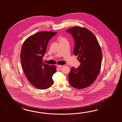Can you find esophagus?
I'll use <instances>...</instances> for the list:
<instances>
[{"label": "esophagus", "instance_id": "1", "mask_svg": "<svg viewBox=\"0 0 122 122\" xmlns=\"http://www.w3.org/2000/svg\"><path fill=\"white\" fill-rule=\"evenodd\" d=\"M62 66H63V65H57V67H59V68H60V67H62Z\"/></svg>", "mask_w": 122, "mask_h": 122}]
</instances>
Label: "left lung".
I'll list each match as a JSON object with an SVG mask.
<instances>
[{
	"instance_id": "1",
	"label": "left lung",
	"mask_w": 122,
	"mask_h": 122,
	"mask_svg": "<svg viewBox=\"0 0 122 122\" xmlns=\"http://www.w3.org/2000/svg\"><path fill=\"white\" fill-rule=\"evenodd\" d=\"M66 31L72 35L75 41L73 54L78 55L81 65L77 68H71L68 75L71 86L83 89L91 86L100 71L102 52L96 36L85 27L75 26Z\"/></svg>"
}]
</instances>
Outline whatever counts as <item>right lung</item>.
Masks as SVG:
<instances>
[{"instance_id": "1", "label": "right lung", "mask_w": 122, "mask_h": 122, "mask_svg": "<svg viewBox=\"0 0 122 122\" xmlns=\"http://www.w3.org/2000/svg\"><path fill=\"white\" fill-rule=\"evenodd\" d=\"M57 33L41 31L29 36L23 42L20 60L23 72L31 85L41 89L49 88L53 85L52 76L56 71L55 65L43 62L50 40Z\"/></svg>"}]
</instances>
